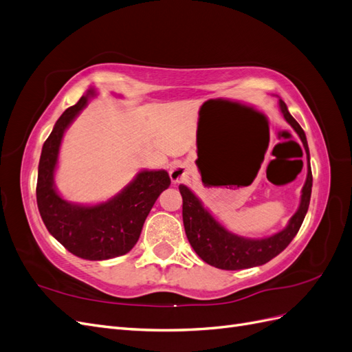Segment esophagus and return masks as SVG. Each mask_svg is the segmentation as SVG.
Returning a JSON list of instances; mask_svg holds the SVG:
<instances>
[{"label": "esophagus", "mask_w": 352, "mask_h": 352, "mask_svg": "<svg viewBox=\"0 0 352 352\" xmlns=\"http://www.w3.org/2000/svg\"><path fill=\"white\" fill-rule=\"evenodd\" d=\"M188 177H189V170L185 164L176 163L172 166V168H170V179H172V182L175 185L185 182Z\"/></svg>", "instance_id": "1"}]
</instances>
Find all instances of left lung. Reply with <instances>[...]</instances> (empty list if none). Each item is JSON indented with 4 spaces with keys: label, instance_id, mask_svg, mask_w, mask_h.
<instances>
[{
    "label": "left lung",
    "instance_id": "1",
    "mask_svg": "<svg viewBox=\"0 0 352 352\" xmlns=\"http://www.w3.org/2000/svg\"><path fill=\"white\" fill-rule=\"evenodd\" d=\"M279 107L285 117V120L289 123L294 131L300 136V140L307 153V180L302 188L301 202L295 214L291 217L287 226L274 233V235L263 239H250L238 236L235 233L229 232L223 228L220 223L210 214V211L204 208L198 197L185 185H179L180 195L184 199L182 216L184 226L190 247L199 255L201 260L207 264L214 265L221 270H241L261 265L274 258L280 254L295 235L300 230L304 217L307 214L308 206H310L311 186H313V175L310 166V151H308L307 138L302 127L287 111L286 104L279 100Z\"/></svg>",
    "mask_w": 352,
    "mask_h": 352
}]
</instances>
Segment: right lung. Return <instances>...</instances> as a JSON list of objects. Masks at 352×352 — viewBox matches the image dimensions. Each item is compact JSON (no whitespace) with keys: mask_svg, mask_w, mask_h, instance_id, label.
<instances>
[{"mask_svg":"<svg viewBox=\"0 0 352 352\" xmlns=\"http://www.w3.org/2000/svg\"><path fill=\"white\" fill-rule=\"evenodd\" d=\"M94 95V89L88 91L63 113L44 142L36 202L45 228L63 247L76 257L98 261L120 257L135 247L154 202L170 186V177L166 170H142L116 197L97 206L73 204L60 197L54 173L63 135Z\"/></svg>","mask_w":352,"mask_h":352,"instance_id":"add662e5","label":"right lung"}]
</instances>
